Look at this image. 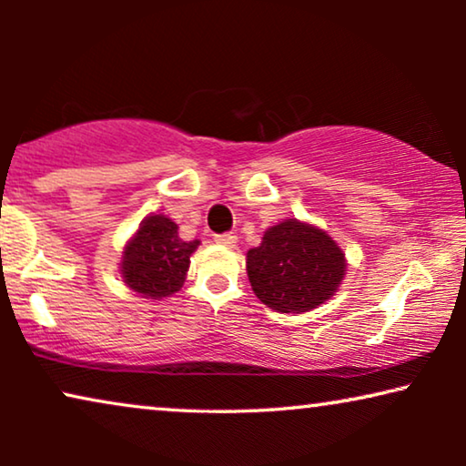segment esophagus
Instances as JSON below:
<instances>
[{"instance_id":"34e87169","label":"esophagus","mask_w":466,"mask_h":466,"mask_svg":"<svg viewBox=\"0 0 466 466\" xmlns=\"http://www.w3.org/2000/svg\"><path fill=\"white\" fill-rule=\"evenodd\" d=\"M214 241H216V244H220V246L235 248V244H238V238H235L233 233H222V235H216Z\"/></svg>"}]
</instances>
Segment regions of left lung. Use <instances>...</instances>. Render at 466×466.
Masks as SVG:
<instances>
[{
    "label": "left lung",
    "instance_id": "8db88e82",
    "mask_svg": "<svg viewBox=\"0 0 466 466\" xmlns=\"http://www.w3.org/2000/svg\"><path fill=\"white\" fill-rule=\"evenodd\" d=\"M339 244L309 222L286 218L269 227L260 246L246 254L254 295L282 314H303L327 303L346 278Z\"/></svg>",
    "mask_w": 466,
    "mask_h": 466
}]
</instances>
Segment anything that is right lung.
Segmentation results:
<instances>
[{
  "instance_id": "add662e5",
  "label": "right lung",
  "mask_w": 466,
  "mask_h": 466,
  "mask_svg": "<svg viewBox=\"0 0 466 466\" xmlns=\"http://www.w3.org/2000/svg\"><path fill=\"white\" fill-rule=\"evenodd\" d=\"M201 241H184L177 225L167 216H146L123 248L120 278L142 299H161L182 289L190 267V254Z\"/></svg>"
}]
</instances>
